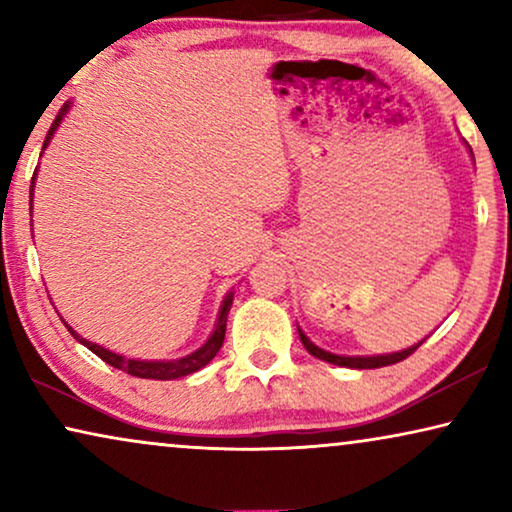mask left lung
<instances>
[{
  "mask_svg": "<svg viewBox=\"0 0 512 512\" xmlns=\"http://www.w3.org/2000/svg\"><path fill=\"white\" fill-rule=\"evenodd\" d=\"M473 156V153H471ZM298 335H300V342H303L307 352L312 356H317V359L326 361V363H333V366H342V368H356V370H366V368H382V366H391V363H398L403 359H408V356L415 352V349L422 345L426 340H419L417 345H412L408 349H401V352H391V354H373V356H347V354H333V352H326V349H321L314 345V342L307 338L303 333V328H298Z\"/></svg>",
  "mask_w": 512,
  "mask_h": 512,
  "instance_id": "obj_1",
  "label": "left lung"
}]
</instances>
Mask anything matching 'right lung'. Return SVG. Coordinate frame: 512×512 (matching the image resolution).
Returning <instances> with one entry per match:
<instances>
[{"label":"right lung","instance_id":"obj_1","mask_svg":"<svg viewBox=\"0 0 512 512\" xmlns=\"http://www.w3.org/2000/svg\"><path fill=\"white\" fill-rule=\"evenodd\" d=\"M69 109H72V102H67L65 107L60 109V114L55 116V121H53V125H51V130H48V135H46L44 149H41V151H46V149H48V144H51L53 135H55V132H58L60 123L65 121V116H67V111H69ZM37 172H39V167H37V170H34L32 186H30V212H32L34 179H37ZM233 298H235V293H233V291H228V293H226V298L221 300L219 314H216L214 331L209 333V338H207L205 342H202V345H200L198 349H195V352L186 354V356H181V359H172V361L128 359V356L111 352V349L102 347V345H97V342H90V340H86V338H81V335L76 333L74 328L69 326L65 319H62V321H65V326L69 328V333H72L74 338L79 340L83 347H88L90 352L100 356L102 361H107L109 366H114V368H118V370H123V373H128V375H132V377H144V380H179V377H186V375H191V373H198L200 368H205L207 363L212 361L216 354H219V349H221V345H223V338H226V321H228L230 305H233Z\"/></svg>","mask_w":512,"mask_h":512}]
</instances>
